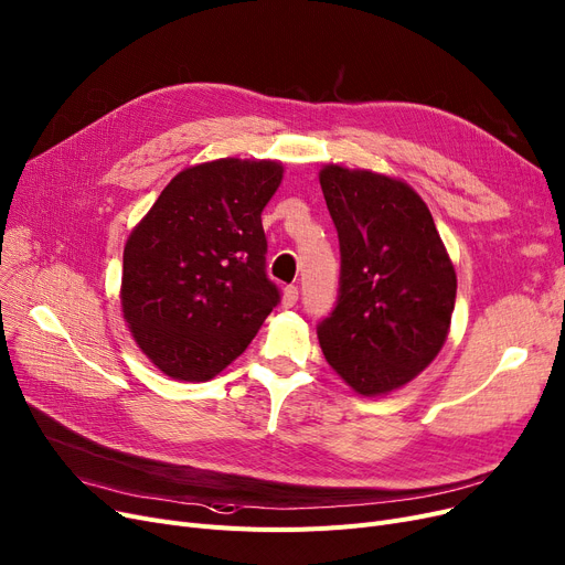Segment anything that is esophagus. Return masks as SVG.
I'll list each match as a JSON object with an SVG mask.
<instances>
[{"instance_id": "esophagus-1", "label": "esophagus", "mask_w": 565, "mask_h": 565, "mask_svg": "<svg viewBox=\"0 0 565 565\" xmlns=\"http://www.w3.org/2000/svg\"><path fill=\"white\" fill-rule=\"evenodd\" d=\"M298 298H300V290H298V286H286V288H284V307H286V309L296 307Z\"/></svg>"}]
</instances>
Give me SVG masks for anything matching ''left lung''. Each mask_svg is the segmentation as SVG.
<instances>
[{
	"instance_id": "1",
	"label": "left lung",
	"mask_w": 565,
	"mask_h": 565,
	"mask_svg": "<svg viewBox=\"0 0 565 565\" xmlns=\"http://www.w3.org/2000/svg\"><path fill=\"white\" fill-rule=\"evenodd\" d=\"M318 180L341 252L337 307L318 326V341L358 395H387L444 349L455 265L429 207L406 182L337 163L323 166Z\"/></svg>"
}]
</instances>
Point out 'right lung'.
Instances as JSON below:
<instances>
[{"instance_id": "add662e5", "label": "right lung", "mask_w": 565, "mask_h": 565, "mask_svg": "<svg viewBox=\"0 0 565 565\" xmlns=\"http://www.w3.org/2000/svg\"><path fill=\"white\" fill-rule=\"evenodd\" d=\"M281 178L284 166L269 159L189 166L131 231L121 313L138 349L166 376L214 379L277 307L260 212Z\"/></svg>"}]
</instances>
